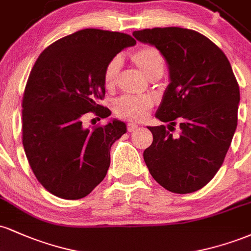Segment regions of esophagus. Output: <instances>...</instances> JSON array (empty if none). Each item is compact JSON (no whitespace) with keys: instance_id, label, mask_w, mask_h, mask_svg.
Masks as SVG:
<instances>
[{"instance_id":"34e87169","label":"esophagus","mask_w":251,"mask_h":251,"mask_svg":"<svg viewBox=\"0 0 251 251\" xmlns=\"http://www.w3.org/2000/svg\"><path fill=\"white\" fill-rule=\"evenodd\" d=\"M137 128H138V125H135V124H132V123L127 124V131L128 132L134 131V129H137Z\"/></svg>"}]
</instances>
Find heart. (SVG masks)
I'll return each instance as SVG.
<instances>
[{
	"mask_svg": "<svg viewBox=\"0 0 251 251\" xmlns=\"http://www.w3.org/2000/svg\"><path fill=\"white\" fill-rule=\"evenodd\" d=\"M131 61L135 67L150 80H157L163 75L165 70V59L157 48L144 46L131 53ZM122 60L114 56L106 65L102 74V82L106 91L111 92L116 88L119 76ZM153 106L151 97H123L113 103V112L117 117L129 122H142L148 116L149 111Z\"/></svg>",
	"mask_w": 251,
	"mask_h": 251,
	"instance_id": "1",
	"label": "heart"
}]
</instances>
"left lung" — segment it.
<instances>
[{
    "instance_id": "obj_1",
    "label": "left lung",
    "mask_w": 251,
    "mask_h": 251,
    "mask_svg": "<svg viewBox=\"0 0 251 251\" xmlns=\"http://www.w3.org/2000/svg\"><path fill=\"white\" fill-rule=\"evenodd\" d=\"M138 41L154 46L169 66L170 83L155 117L164 125L144 151L150 174L175 194L205 186L217 174L237 127L240 87L231 65L217 46L198 31L179 27L133 31ZM180 123L181 133L172 137Z\"/></svg>"
}]
</instances>
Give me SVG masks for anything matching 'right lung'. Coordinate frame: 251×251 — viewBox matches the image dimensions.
<instances>
[{"mask_svg": "<svg viewBox=\"0 0 251 251\" xmlns=\"http://www.w3.org/2000/svg\"><path fill=\"white\" fill-rule=\"evenodd\" d=\"M134 45L127 34L88 28L57 40L37 57L22 99V143L37 180L56 197H86L107 174L111 146L126 133L125 123L86 128L82 118L88 112L111 116L99 105L103 70Z\"/></svg>", "mask_w": 251, "mask_h": 251, "instance_id": "right-lung-1", "label": "right lung"}]
</instances>
